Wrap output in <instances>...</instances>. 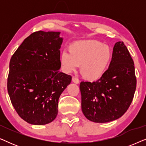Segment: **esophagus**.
<instances>
[{
  "mask_svg": "<svg viewBox=\"0 0 146 146\" xmlns=\"http://www.w3.org/2000/svg\"><path fill=\"white\" fill-rule=\"evenodd\" d=\"M72 80L73 82L75 83V84H78L79 83V80L76 77H72Z\"/></svg>",
  "mask_w": 146,
  "mask_h": 146,
  "instance_id": "34e87169",
  "label": "esophagus"
}]
</instances>
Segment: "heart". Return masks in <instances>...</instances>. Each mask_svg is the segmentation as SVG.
Here are the masks:
<instances>
[{
	"instance_id": "heart-1",
	"label": "heart",
	"mask_w": 146,
	"mask_h": 146,
	"mask_svg": "<svg viewBox=\"0 0 146 146\" xmlns=\"http://www.w3.org/2000/svg\"><path fill=\"white\" fill-rule=\"evenodd\" d=\"M111 59L108 46L96 40L76 41L64 50L60 56L62 68L66 73L76 70L81 65L80 72L88 80H97L102 76Z\"/></svg>"
}]
</instances>
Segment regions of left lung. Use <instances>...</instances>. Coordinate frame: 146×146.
<instances>
[{"mask_svg": "<svg viewBox=\"0 0 146 146\" xmlns=\"http://www.w3.org/2000/svg\"><path fill=\"white\" fill-rule=\"evenodd\" d=\"M136 88L134 63L123 42L113 48L108 69L97 81L81 82L82 110L88 119L106 123L124 114Z\"/></svg>", "mask_w": 146, "mask_h": 146, "instance_id": "obj_1", "label": "left lung"}]
</instances>
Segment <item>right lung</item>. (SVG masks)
<instances>
[{
    "instance_id": "1",
    "label": "right lung",
    "mask_w": 146,
    "mask_h": 146,
    "mask_svg": "<svg viewBox=\"0 0 146 146\" xmlns=\"http://www.w3.org/2000/svg\"><path fill=\"white\" fill-rule=\"evenodd\" d=\"M60 34H31L10 61V99L19 116L31 124L45 125L56 118L60 96L71 82V76L59 72L63 41Z\"/></svg>"
}]
</instances>
